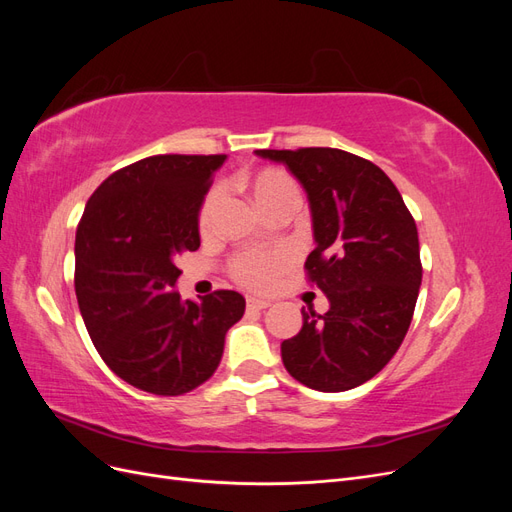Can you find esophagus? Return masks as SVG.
Here are the masks:
<instances>
[{
  "label": "esophagus",
  "instance_id": "esophagus-1",
  "mask_svg": "<svg viewBox=\"0 0 512 512\" xmlns=\"http://www.w3.org/2000/svg\"><path fill=\"white\" fill-rule=\"evenodd\" d=\"M271 303L265 299H258V297H247V309H252V312H260V309H267Z\"/></svg>",
  "mask_w": 512,
  "mask_h": 512
}]
</instances>
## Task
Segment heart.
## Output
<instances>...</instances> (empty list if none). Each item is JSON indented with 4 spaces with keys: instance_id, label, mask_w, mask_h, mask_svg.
I'll use <instances>...</instances> for the list:
<instances>
[{
    "instance_id": "1",
    "label": "heart",
    "mask_w": 512,
    "mask_h": 512,
    "mask_svg": "<svg viewBox=\"0 0 512 512\" xmlns=\"http://www.w3.org/2000/svg\"><path fill=\"white\" fill-rule=\"evenodd\" d=\"M250 192L260 211L280 203L286 198H299V188L282 170H260L250 179ZM220 203V190L209 192L203 209H200V228H209L213 213ZM288 256L282 252H241L230 262V271L235 280L247 288H262L271 282V277L286 267Z\"/></svg>"
}]
</instances>
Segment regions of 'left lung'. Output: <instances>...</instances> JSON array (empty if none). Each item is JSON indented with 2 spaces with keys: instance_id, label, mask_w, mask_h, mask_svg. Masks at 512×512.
Returning <instances> with one entry per match:
<instances>
[{
  "instance_id": "1",
  "label": "left lung",
  "mask_w": 512,
  "mask_h": 512,
  "mask_svg": "<svg viewBox=\"0 0 512 512\" xmlns=\"http://www.w3.org/2000/svg\"><path fill=\"white\" fill-rule=\"evenodd\" d=\"M254 153L303 185L316 241L305 269L329 299L327 314L301 312V331L282 342L284 367L314 391H350L374 378L408 333L423 280L414 218L384 170L348 151Z\"/></svg>"
}]
</instances>
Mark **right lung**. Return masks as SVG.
Instances as JSON below:
<instances>
[{
	"mask_svg": "<svg viewBox=\"0 0 512 512\" xmlns=\"http://www.w3.org/2000/svg\"><path fill=\"white\" fill-rule=\"evenodd\" d=\"M226 156H151L117 170L87 200L74 241V288L91 342L115 376L183 395L218 369L245 312L235 290L200 301L175 290V260L200 247L198 218Z\"/></svg>",
	"mask_w": 512,
	"mask_h": 512,
	"instance_id": "obj_1",
	"label": "right lung"
}]
</instances>
